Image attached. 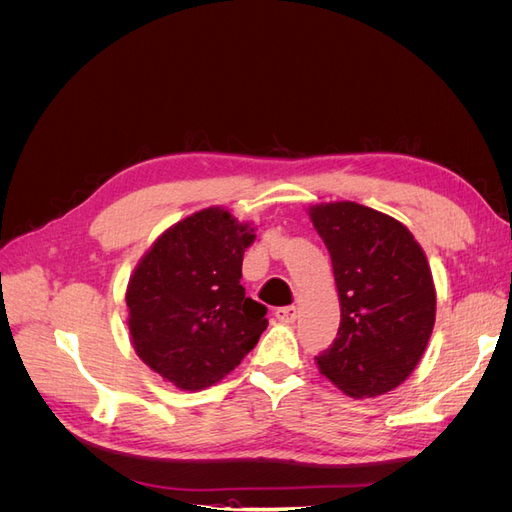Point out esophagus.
Segmentation results:
<instances>
[{"label": "esophagus", "instance_id": "obj_1", "mask_svg": "<svg viewBox=\"0 0 512 512\" xmlns=\"http://www.w3.org/2000/svg\"><path fill=\"white\" fill-rule=\"evenodd\" d=\"M275 318L280 320V322H294L299 318V307H294V305H288V307H280L275 312Z\"/></svg>", "mask_w": 512, "mask_h": 512}]
</instances>
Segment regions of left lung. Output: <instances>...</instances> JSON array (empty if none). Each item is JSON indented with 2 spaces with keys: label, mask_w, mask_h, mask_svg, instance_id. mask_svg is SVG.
<instances>
[{
  "label": "left lung",
  "mask_w": 512,
  "mask_h": 512,
  "mask_svg": "<svg viewBox=\"0 0 512 512\" xmlns=\"http://www.w3.org/2000/svg\"><path fill=\"white\" fill-rule=\"evenodd\" d=\"M331 254L342 322L320 374L350 397H378L421 361L436 322L423 247L399 220L352 200L307 209Z\"/></svg>",
  "instance_id": "1"
}]
</instances>
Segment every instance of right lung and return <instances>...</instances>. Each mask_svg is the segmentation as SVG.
Listing matches in <instances>:
<instances>
[{"label":"right lung","instance_id":"right-lung-1","mask_svg":"<svg viewBox=\"0 0 512 512\" xmlns=\"http://www.w3.org/2000/svg\"><path fill=\"white\" fill-rule=\"evenodd\" d=\"M254 230L224 207L200 209L168 226L130 275L132 346L181 391L218 384L267 329V307L245 297L241 286Z\"/></svg>","mask_w":512,"mask_h":512}]
</instances>
